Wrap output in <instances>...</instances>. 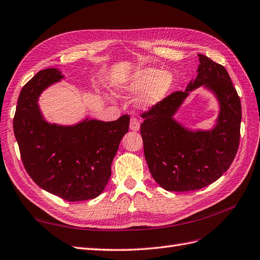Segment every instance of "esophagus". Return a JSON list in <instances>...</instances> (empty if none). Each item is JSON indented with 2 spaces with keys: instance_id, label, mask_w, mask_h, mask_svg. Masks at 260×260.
Masks as SVG:
<instances>
[{
  "instance_id": "esophagus-1",
  "label": "esophagus",
  "mask_w": 260,
  "mask_h": 260,
  "mask_svg": "<svg viewBox=\"0 0 260 260\" xmlns=\"http://www.w3.org/2000/svg\"><path fill=\"white\" fill-rule=\"evenodd\" d=\"M140 128V124L136 117H132L129 122V129L133 132H138Z\"/></svg>"
}]
</instances>
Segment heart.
<instances>
[{"label":"heart","instance_id":"1","mask_svg":"<svg viewBox=\"0 0 260 260\" xmlns=\"http://www.w3.org/2000/svg\"><path fill=\"white\" fill-rule=\"evenodd\" d=\"M116 94L134 97L139 93V106L149 110L165 101L173 87L172 74L153 68H142L118 74L111 81Z\"/></svg>","mask_w":260,"mask_h":260}]
</instances>
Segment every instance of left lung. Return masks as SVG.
Returning a JSON list of instances; mask_svg holds the SVG:
<instances>
[{"mask_svg": "<svg viewBox=\"0 0 260 260\" xmlns=\"http://www.w3.org/2000/svg\"><path fill=\"white\" fill-rule=\"evenodd\" d=\"M197 76L185 91L170 94L144 113L140 134L149 171L171 191L200 189L216 182L231 166L240 144L241 100L223 66L198 54ZM203 85L217 99L219 113L209 130H190L175 120L191 91Z\"/></svg>", "mask_w": 260, "mask_h": 260, "instance_id": "8db88e82", "label": "left lung"}]
</instances>
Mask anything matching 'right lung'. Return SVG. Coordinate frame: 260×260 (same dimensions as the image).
I'll return each instance as SVG.
<instances>
[{"label":"right lung","instance_id":"right-lung-1","mask_svg":"<svg viewBox=\"0 0 260 260\" xmlns=\"http://www.w3.org/2000/svg\"><path fill=\"white\" fill-rule=\"evenodd\" d=\"M64 77L60 70L46 69L23 87L14 116V134L34 182L68 202H80L95 198L106 188L118 145L128 132L129 116L112 122L86 116L72 125L48 122L39 98Z\"/></svg>","mask_w":260,"mask_h":260}]
</instances>
